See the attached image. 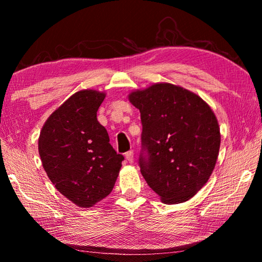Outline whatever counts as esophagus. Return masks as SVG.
<instances>
[{
  "instance_id": "esophagus-1",
  "label": "esophagus",
  "mask_w": 262,
  "mask_h": 262,
  "mask_svg": "<svg viewBox=\"0 0 262 262\" xmlns=\"http://www.w3.org/2000/svg\"><path fill=\"white\" fill-rule=\"evenodd\" d=\"M125 156H126V159H127V161L129 162V163H133V162H134V151H133V150H129V151L126 152Z\"/></svg>"
}]
</instances>
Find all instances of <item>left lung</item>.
Masks as SVG:
<instances>
[{"label":"left lung","mask_w":262,"mask_h":262,"mask_svg":"<svg viewBox=\"0 0 262 262\" xmlns=\"http://www.w3.org/2000/svg\"><path fill=\"white\" fill-rule=\"evenodd\" d=\"M140 110L141 173L162 202L193 198L209 180L221 145L219 121L200 96L171 83H155L128 95Z\"/></svg>","instance_id":"8db88e82"}]
</instances>
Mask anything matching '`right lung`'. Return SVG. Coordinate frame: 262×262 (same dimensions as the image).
I'll return each mask as SVG.
<instances>
[{
	"mask_svg": "<svg viewBox=\"0 0 262 262\" xmlns=\"http://www.w3.org/2000/svg\"><path fill=\"white\" fill-rule=\"evenodd\" d=\"M105 97L91 89L77 91L48 117L38 140L48 178L81 208L95 206L112 192L123 161L97 120Z\"/></svg>",
	"mask_w": 262,
	"mask_h": 262,
	"instance_id": "right-lung-1",
	"label": "right lung"
}]
</instances>
